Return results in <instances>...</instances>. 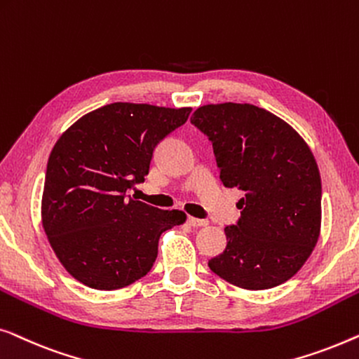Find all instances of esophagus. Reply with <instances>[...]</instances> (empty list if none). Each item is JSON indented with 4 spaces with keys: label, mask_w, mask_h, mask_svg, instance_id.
Returning <instances> with one entry per match:
<instances>
[{
    "label": "esophagus",
    "mask_w": 359,
    "mask_h": 359,
    "mask_svg": "<svg viewBox=\"0 0 359 359\" xmlns=\"http://www.w3.org/2000/svg\"><path fill=\"white\" fill-rule=\"evenodd\" d=\"M187 223H189L190 226H194V228H201V226L208 224V221H206V219H198V218H189V219H187Z\"/></svg>",
    "instance_id": "34e87169"
}]
</instances>
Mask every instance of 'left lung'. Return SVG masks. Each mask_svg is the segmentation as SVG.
<instances>
[{"instance_id":"obj_1","label":"left lung","mask_w":359,"mask_h":359,"mask_svg":"<svg viewBox=\"0 0 359 359\" xmlns=\"http://www.w3.org/2000/svg\"><path fill=\"white\" fill-rule=\"evenodd\" d=\"M190 122L213 143L223 184L244 191L211 271L244 290L287 281L319 239L322 182L311 149L286 122L250 104L203 105Z\"/></svg>"}]
</instances>
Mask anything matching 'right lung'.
<instances>
[{"label":"right lung","instance_id":"1","mask_svg":"<svg viewBox=\"0 0 359 359\" xmlns=\"http://www.w3.org/2000/svg\"><path fill=\"white\" fill-rule=\"evenodd\" d=\"M191 109L115 102L73 123L50 153L42 223L65 269L83 285L112 291L143 278L159 237L185 221L182 211L130 198L143 184L161 141Z\"/></svg>","mask_w":359,"mask_h":359}]
</instances>
